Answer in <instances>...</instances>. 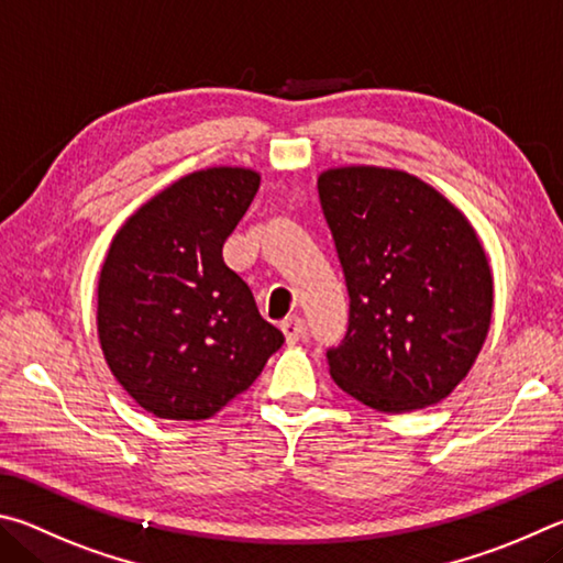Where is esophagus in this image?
<instances>
[{"label": "esophagus", "instance_id": "34e87169", "mask_svg": "<svg viewBox=\"0 0 563 563\" xmlns=\"http://www.w3.org/2000/svg\"><path fill=\"white\" fill-rule=\"evenodd\" d=\"M282 333L287 343H297L303 336V319L301 317H289L287 321H282Z\"/></svg>", "mask_w": 563, "mask_h": 563}]
</instances>
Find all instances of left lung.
Returning <instances> with one entry per match:
<instances>
[{
	"label": "left lung",
	"mask_w": 563,
	"mask_h": 563,
	"mask_svg": "<svg viewBox=\"0 0 563 563\" xmlns=\"http://www.w3.org/2000/svg\"><path fill=\"white\" fill-rule=\"evenodd\" d=\"M319 197L351 297L346 339L327 353L331 378L380 412L435 406L467 376L492 323L495 287L475 227L393 167H331Z\"/></svg>",
	"instance_id": "1"
}]
</instances>
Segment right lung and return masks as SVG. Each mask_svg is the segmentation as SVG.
<instances>
[{"label": "right lung", "instance_id": "obj_1", "mask_svg": "<svg viewBox=\"0 0 563 563\" xmlns=\"http://www.w3.org/2000/svg\"><path fill=\"white\" fill-rule=\"evenodd\" d=\"M260 190L250 167H205L151 197L115 232L98 279V341L143 410L207 420L282 349L222 244Z\"/></svg>", "mask_w": 563, "mask_h": 563}]
</instances>
